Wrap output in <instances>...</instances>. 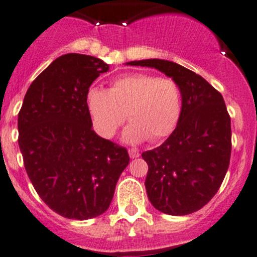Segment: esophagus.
<instances>
[{
  "label": "esophagus",
  "mask_w": 257,
  "mask_h": 257,
  "mask_svg": "<svg viewBox=\"0 0 257 257\" xmlns=\"http://www.w3.org/2000/svg\"><path fill=\"white\" fill-rule=\"evenodd\" d=\"M128 153H129V156H131L132 159H137V158H139V151H138L137 149H129L128 150Z\"/></svg>",
  "instance_id": "obj_1"
}]
</instances>
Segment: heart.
I'll list each match as a JSON object with an SVG mask.
<instances>
[{
  "label": "heart",
  "mask_w": 257,
  "mask_h": 257,
  "mask_svg": "<svg viewBox=\"0 0 257 257\" xmlns=\"http://www.w3.org/2000/svg\"><path fill=\"white\" fill-rule=\"evenodd\" d=\"M86 104L97 133L109 139L124 123L126 143H142L147 138L159 142L176 128L182 110L180 86L172 79L144 72L121 75L113 80L109 90L92 87L86 94Z\"/></svg>",
  "instance_id": "heart-1"
}]
</instances>
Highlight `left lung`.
Returning a JSON list of instances; mask_svg holds the SVG:
<instances>
[{
  "label": "left lung",
  "mask_w": 257,
  "mask_h": 257,
  "mask_svg": "<svg viewBox=\"0 0 257 257\" xmlns=\"http://www.w3.org/2000/svg\"><path fill=\"white\" fill-rule=\"evenodd\" d=\"M176 81L182 110L171 136L142 154L148 163V197L165 214L186 215L206 206L219 190L231 153L230 117L223 96L202 76L163 59L131 61Z\"/></svg>",
  "instance_id": "8db88e82"
}]
</instances>
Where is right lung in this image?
I'll return each instance as SVG.
<instances>
[{"label": "right lung", "mask_w": 257, "mask_h": 257, "mask_svg": "<svg viewBox=\"0 0 257 257\" xmlns=\"http://www.w3.org/2000/svg\"><path fill=\"white\" fill-rule=\"evenodd\" d=\"M109 65L65 54L32 82L18 114V145L37 193L69 219L103 214L129 155L97 136L86 104L88 88Z\"/></svg>", "instance_id": "obj_1"}]
</instances>
